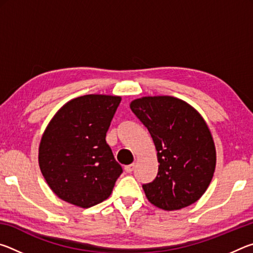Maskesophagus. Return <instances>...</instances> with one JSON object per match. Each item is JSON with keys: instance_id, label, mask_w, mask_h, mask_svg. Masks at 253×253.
<instances>
[{"instance_id": "obj_1", "label": "esophagus", "mask_w": 253, "mask_h": 253, "mask_svg": "<svg viewBox=\"0 0 253 253\" xmlns=\"http://www.w3.org/2000/svg\"><path fill=\"white\" fill-rule=\"evenodd\" d=\"M134 168H135V164H130V165H127V166H125V172L126 173H131L132 170H134Z\"/></svg>"}]
</instances>
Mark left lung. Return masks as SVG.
I'll list each match as a JSON object with an SVG mask.
<instances>
[{"label": "left lung", "mask_w": 253, "mask_h": 253, "mask_svg": "<svg viewBox=\"0 0 253 253\" xmlns=\"http://www.w3.org/2000/svg\"><path fill=\"white\" fill-rule=\"evenodd\" d=\"M130 109L151 134L158 173L143 184L149 202L173 211L195 203L207 191L215 169V146L207 123L193 107L170 96L143 97Z\"/></svg>", "instance_id": "8db88e82"}]
</instances>
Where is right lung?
<instances>
[{
    "instance_id": "add662e5",
    "label": "right lung",
    "mask_w": 253,
    "mask_h": 253,
    "mask_svg": "<svg viewBox=\"0 0 253 253\" xmlns=\"http://www.w3.org/2000/svg\"><path fill=\"white\" fill-rule=\"evenodd\" d=\"M121 100L118 96H81L51 119L40 142L39 166L58 198L84 209L109 198L123 169L106 134Z\"/></svg>"
}]
</instances>
